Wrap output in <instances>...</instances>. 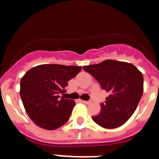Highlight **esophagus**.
Returning a JSON list of instances; mask_svg holds the SVG:
<instances>
[{"label":"esophagus","instance_id":"1","mask_svg":"<svg viewBox=\"0 0 159 159\" xmlns=\"http://www.w3.org/2000/svg\"><path fill=\"white\" fill-rule=\"evenodd\" d=\"M83 102H84V103H85V104H89V103H91V101H85V100H83L82 101Z\"/></svg>","mask_w":159,"mask_h":159}]
</instances>
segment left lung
Instances as JSON below:
<instances>
[{
  "instance_id": "1",
  "label": "left lung",
  "mask_w": 159,
  "mask_h": 159,
  "mask_svg": "<svg viewBox=\"0 0 159 159\" xmlns=\"http://www.w3.org/2000/svg\"><path fill=\"white\" fill-rule=\"evenodd\" d=\"M101 88L109 93L101 111L92 119L100 127L113 129L124 124L137 108L143 92V75L133 64L117 60L84 66Z\"/></svg>"
}]
</instances>
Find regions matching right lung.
<instances>
[{
    "label": "right lung",
    "instance_id": "add662e5",
    "mask_svg": "<svg viewBox=\"0 0 159 159\" xmlns=\"http://www.w3.org/2000/svg\"><path fill=\"white\" fill-rule=\"evenodd\" d=\"M81 69L80 66L41 64L25 73L20 95L25 111L37 126L56 130L67 123L75 103L59 95Z\"/></svg>",
    "mask_w": 159,
    "mask_h": 159
}]
</instances>
